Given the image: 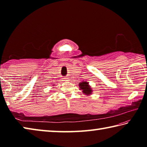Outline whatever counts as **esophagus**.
Masks as SVG:
<instances>
[{"instance_id": "obj_1", "label": "esophagus", "mask_w": 147, "mask_h": 147, "mask_svg": "<svg viewBox=\"0 0 147 147\" xmlns=\"http://www.w3.org/2000/svg\"><path fill=\"white\" fill-rule=\"evenodd\" d=\"M63 79H64V80H65V81H68V80H69V76H66V77H65V78H64Z\"/></svg>"}]
</instances>
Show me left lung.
Wrapping results in <instances>:
<instances>
[{"instance_id": "1", "label": "left lung", "mask_w": 147, "mask_h": 147, "mask_svg": "<svg viewBox=\"0 0 147 147\" xmlns=\"http://www.w3.org/2000/svg\"><path fill=\"white\" fill-rule=\"evenodd\" d=\"M79 87L80 89L81 90H82V92L84 93L87 94V95H89V94H92V89L90 86L89 85V83L87 82H82L81 83L79 84Z\"/></svg>"}]
</instances>
